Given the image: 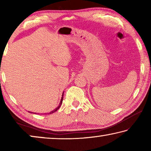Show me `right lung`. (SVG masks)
Instances as JSON below:
<instances>
[{
    "label": "right lung",
    "instance_id": "obj_1",
    "mask_svg": "<svg viewBox=\"0 0 151 151\" xmlns=\"http://www.w3.org/2000/svg\"><path fill=\"white\" fill-rule=\"evenodd\" d=\"M63 94H64V93H63V95H62V97H61V100H60V103H59V104H58V106L57 107V108H56L55 109H54L53 110V111H50V112H48V113H47V114H52L53 112H56L57 111V110L60 108V106H61V104H62V103H63ZM31 112V113H35V112ZM36 114V113H35ZM46 114V113H45Z\"/></svg>",
    "mask_w": 151,
    "mask_h": 151
}]
</instances>
